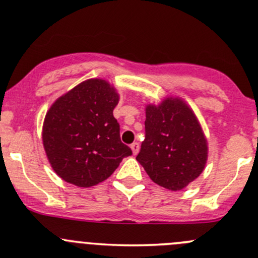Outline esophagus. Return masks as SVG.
Masks as SVG:
<instances>
[{
    "instance_id": "1",
    "label": "esophagus",
    "mask_w": 258,
    "mask_h": 258,
    "mask_svg": "<svg viewBox=\"0 0 258 258\" xmlns=\"http://www.w3.org/2000/svg\"><path fill=\"white\" fill-rule=\"evenodd\" d=\"M131 149H132V153L136 155L138 152H140V144H138L137 142H134L131 144Z\"/></svg>"
}]
</instances>
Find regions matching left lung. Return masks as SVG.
Returning <instances> with one entry per match:
<instances>
[{
  "instance_id": "1",
  "label": "left lung",
  "mask_w": 258,
  "mask_h": 258,
  "mask_svg": "<svg viewBox=\"0 0 258 258\" xmlns=\"http://www.w3.org/2000/svg\"><path fill=\"white\" fill-rule=\"evenodd\" d=\"M146 138L136 157L157 185L180 191L196 180L208 158V146L195 112L180 98L146 106Z\"/></svg>"
}]
</instances>
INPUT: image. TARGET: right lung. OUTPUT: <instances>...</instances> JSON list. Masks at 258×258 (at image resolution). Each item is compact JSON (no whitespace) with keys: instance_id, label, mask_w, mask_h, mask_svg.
Listing matches in <instances>:
<instances>
[{"instance_id":"obj_1","label":"right lung","mask_w":258,"mask_h":258,"mask_svg":"<svg viewBox=\"0 0 258 258\" xmlns=\"http://www.w3.org/2000/svg\"><path fill=\"white\" fill-rule=\"evenodd\" d=\"M117 103L115 88L93 78L51 105L42 126V144L62 180L78 187L98 185L132 154L121 142L120 124L112 114Z\"/></svg>"}]
</instances>
